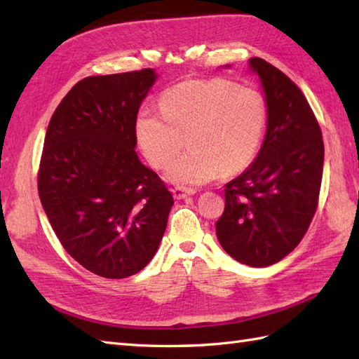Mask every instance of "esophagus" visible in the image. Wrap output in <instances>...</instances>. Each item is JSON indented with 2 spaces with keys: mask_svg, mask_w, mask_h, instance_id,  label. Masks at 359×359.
<instances>
[{
  "mask_svg": "<svg viewBox=\"0 0 359 359\" xmlns=\"http://www.w3.org/2000/svg\"><path fill=\"white\" fill-rule=\"evenodd\" d=\"M171 191H172L174 199H177V201L187 199L188 196H193V194L196 193L194 189H191V188H184V187H175V188L171 189Z\"/></svg>",
  "mask_w": 359,
  "mask_h": 359,
  "instance_id": "34e87169",
  "label": "esophagus"
}]
</instances>
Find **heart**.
<instances>
[{"mask_svg":"<svg viewBox=\"0 0 359 359\" xmlns=\"http://www.w3.org/2000/svg\"><path fill=\"white\" fill-rule=\"evenodd\" d=\"M162 112L143 108L135 134L143 154L166 168L180 149L189 148L168 168L177 185H203L220 172L234 174L257 154L266 126V104L259 90L225 79L189 80L168 89Z\"/></svg>","mask_w":359,"mask_h":359,"instance_id":"obj_1","label":"heart"}]
</instances>
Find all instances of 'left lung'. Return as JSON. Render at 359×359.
I'll return each instance as SVG.
<instances>
[{
    "instance_id": "left-lung-1",
    "label": "left lung",
    "mask_w": 359,
    "mask_h": 359,
    "mask_svg": "<svg viewBox=\"0 0 359 359\" xmlns=\"http://www.w3.org/2000/svg\"><path fill=\"white\" fill-rule=\"evenodd\" d=\"M248 65L262 85L266 131L253 163L225 185L216 234L238 262L269 266L292 253L309 230L323 180L324 143L301 89L262 58H250Z\"/></svg>"
}]
</instances>
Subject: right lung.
I'll return each mask as SVG.
<instances>
[{
    "label": "right lung",
    "instance_id": "add662e5",
    "mask_svg": "<svg viewBox=\"0 0 359 359\" xmlns=\"http://www.w3.org/2000/svg\"><path fill=\"white\" fill-rule=\"evenodd\" d=\"M154 69L79 81L49 121L38 193L58 241L98 276L123 279L149 264L174 205L135 152V120Z\"/></svg>",
    "mask_w": 359,
    "mask_h": 359
}]
</instances>
